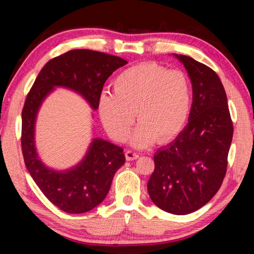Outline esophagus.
<instances>
[{"mask_svg":"<svg viewBox=\"0 0 254 254\" xmlns=\"http://www.w3.org/2000/svg\"><path fill=\"white\" fill-rule=\"evenodd\" d=\"M126 158L127 160H135V159L139 158V153H136L135 151H132V150H127L126 151Z\"/></svg>","mask_w":254,"mask_h":254,"instance_id":"obj_1","label":"esophagus"}]
</instances>
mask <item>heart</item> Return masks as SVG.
I'll return each mask as SVG.
<instances>
[{
    "instance_id": "heart-1",
    "label": "heart",
    "mask_w": 254,
    "mask_h": 254,
    "mask_svg": "<svg viewBox=\"0 0 254 254\" xmlns=\"http://www.w3.org/2000/svg\"><path fill=\"white\" fill-rule=\"evenodd\" d=\"M114 93L100 98V115L107 132L118 141L127 139L136 119L132 142L148 145L167 142L186 124L191 107V85L186 74L156 63L123 70L113 81Z\"/></svg>"
}]
</instances>
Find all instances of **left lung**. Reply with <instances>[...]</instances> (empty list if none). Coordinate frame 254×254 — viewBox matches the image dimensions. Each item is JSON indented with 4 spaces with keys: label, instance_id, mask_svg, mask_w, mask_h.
<instances>
[{
    "label": "left lung",
    "instance_id": "obj_1",
    "mask_svg": "<svg viewBox=\"0 0 254 254\" xmlns=\"http://www.w3.org/2000/svg\"><path fill=\"white\" fill-rule=\"evenodd\" d=\"M175 56L190 77L191 110L184 131L154 154L148 192L159 208L186 215L203 207L220 189L227 169L233 123L216 72L188 56Z\"/></svg>",
    "mask_w": 254,
    "mask_h": 254
}]
</instances>
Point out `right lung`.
Masks as SVG:
<instances>
[{
	"instance_id": "add662e5",
	"label": "right lung",
	"mask_w": 254,
	"mask_h": 254,
	"mask_svg": "<svg viewBox=\"0 0 254 254\" xmlns=\"http://www.w3.org/2000/svg\"><path fill=\"white\" fill-rule=\"evenodd\" d=\"M127 64V60L101 51H67L46 64L25 98L21 132L25 167L42 194L64 212L80 214L101 204L110 190L115 173L126 162V156L119 145L94 139L85 158L75 168L66 171L47 168L38 158L34 147L38 110L55 86L79 93L96 110L106 79Z\"/></svg>"
}]
</instances>
